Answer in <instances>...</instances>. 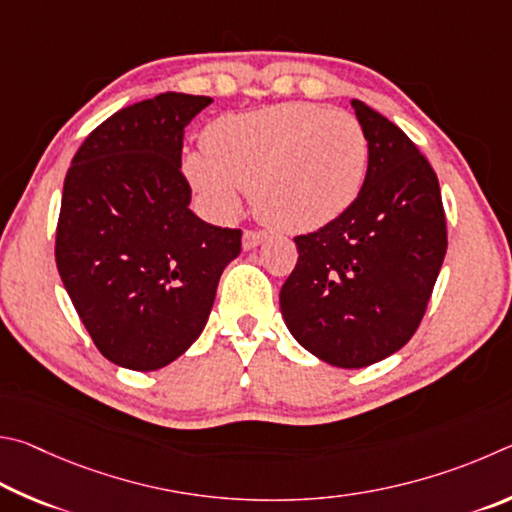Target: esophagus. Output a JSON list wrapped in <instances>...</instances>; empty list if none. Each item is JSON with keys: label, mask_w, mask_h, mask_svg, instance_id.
<instances>
[{"label": "esophagus", "mask_w": 512, "mask_h": 512, "mask_svg": "<svg viewBox=\"0 0 512 512\" xmlns=\"http://www.w3.org/2000/svg\"><path fill=\"white\" fill-rule=\"evenodd\" d=\"M265 238L267 236L261 231H245V233H242V249H245V251L256 249L258 245H263Z\"/></svg>", "instance_id": "obj_1"}]
</instances>
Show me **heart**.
Here are the masks:
<instances>
[{
	"instance_id": "heart-1",
	"label": "heart",
	"mask_w": 512,
	"mask_h": 512,
	"mask_svg": "<svg viewBox=\"0 0 512 512\" xmlns=\"http://www.w3.org/2000/svg\"><path fill=\"white\" fill-rule=\"evenodd\" d=\"M186 152L184 175L206 209L233 218L251 191L258 218L274 229L308 233L351 209L369 170V137L344 110L281 103L224 114Z\"/></svg>"
}]
</instances>
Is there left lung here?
Listing matches in <instances>:
<instances>
[{
	"label": "left lung",
	"mask_w": 512,
	"mask_h": 512,
	"mask_svg": "<svg viewBox=\"0 0 512 512\" xmlns=\"http://www.w3.org/2000/svg\"><path fill=\"white\" fill-rule=\"evenodd\" d=\"M369 170L351 209L308 236L281 288V315L321 362L364 369L416 333L441 272L447 231L436 173L405 132L351 101Z\"/></svg>",
	"instance_id": "obj_1"
}]
</instances>
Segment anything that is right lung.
I'll return each mask as SVG.
<instances>
[{
    "label": "right lung",
    "instance_id": "obj_1",
    "mask_svg": "<svg viewBox=\"0 0 512 512\" xmlns=\"http://www.w3.org/2000/svg\"><path fill=\"white\" fill-rule=\"evenodd\" d=\"M209 96L166 92L123 107L67 170L56 231L62 285L98 351L132 371L175 362L202 335L240 231L188 209L186 125Z\"/></svg>",
    "mask_w": 512,
    "mask_h": 512
}]
</instances>
